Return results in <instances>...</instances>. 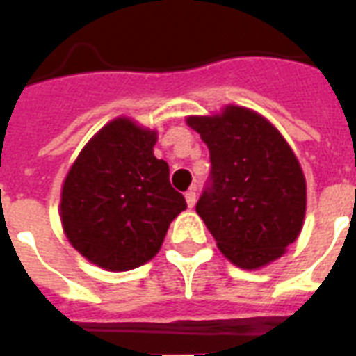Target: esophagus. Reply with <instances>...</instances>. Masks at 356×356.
<instances>
[{"label": "esophagus", "mask_w": 356, "mask_h": 356, "mask_svg": "<svg viewBox=\"0 0 356 356\" xmlns=\"http://www.w3.org/2000/svg\"><path fill=\"white\" fill-rule=\"evenodd\" d=\"M184 197H186V203L188 207L192 208L195 204V188H190L186 193H184Z\"/></svg>", "instance_id": "esophagus-1"}]
</instances>
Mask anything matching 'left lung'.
Returning <instances> with one entry per match:
<instances>
[{"label": "left lung", "instance_id": "8db88e82", "mask_svg": "<svg viewBox=\"0 0 356 356\" xmlns=\"http://www.w3.org/2000/svg\"><path fill=\"white\" fill-rule=\"evenodd\" d=\"M210 152V177L195 210L219 250L241 268L278 259L296 241L307 204L305 177L282 133L252 109L188 117Z\"/></svg>", "mask_w": 356, "mask_h": 356}]
</instances>
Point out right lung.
Masks as SVG:
<instances>
[{"instance_id":"right-lung-1","label":"right lung","mask_w":356,"mask_h":356,"mask_svg":"<svg viewBox=\"0 0 356 356\" xmlns=\"http://www.w3.org/2000/svg\"><path fill=\"white\" fill-rule=\"evenodd\" d=\"M155 143V131L115 118L83 146L63 181V232L83 258L111 273L149 261L186 208L170 184L168 163L153 155Z\"/></svg>"}]
</instances>
